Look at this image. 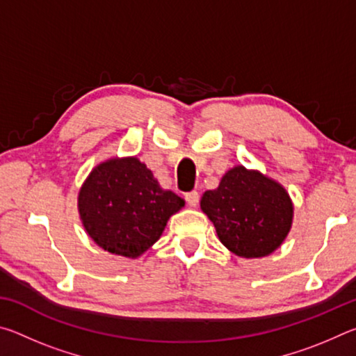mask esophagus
Returning <instances> with one entry per match:
<instances>
[{"mask_svg":"<svg viewBox=\"0 0 356 356\" xmlns=\"http://www.w3.org/2000/svg\"><path fill=\"white\" fill-rule=\"evenodd\" d=\"M185 201L188 202L190 207H196L197 202H200V193H197V191H188L185 195Z\"/></svg>","mask_w":356,"mask_h":356,"instance_id":"34e87169","label":"esophagus"}]
</instances>
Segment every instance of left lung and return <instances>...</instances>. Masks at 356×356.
<instances>
[{
	"instance_id": "left-lung-1",
	"label": "left lung",
	"mask_w": 356,
	"mask_h": 356,
	"mask_svg": "<svg viewBox=\"0 0 356 356\" xmlns=\"http://www.w3.org/2000/svg\"><path fill=\"white\" fill-rule=\"evenodd\" d=\"M201 209L221 243L242 257H264L286 238L292 225L291 197L275 180L236 166L216 190L204 193Z\"/></svg>"
}]
</instances>
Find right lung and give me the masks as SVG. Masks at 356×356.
I'll return each instance as SVG.
<instances>
[{"label": "right lung", "instance_id": "obj_1", "mask_svg": "<svg viewBox=\"0 0 356 356\" xmlns=\"http://www.w3.org/2000/svg\"><path fill=\"white\" fill-rule=\"evenodd\" d=\"M182 206L184 200L161 190L154 174L135 156L99 165L78 196L89 237L105 251L125 257L149 250Z\"/></svg>", "mask_w": 356, "mask_h": 356}]
</instances>
